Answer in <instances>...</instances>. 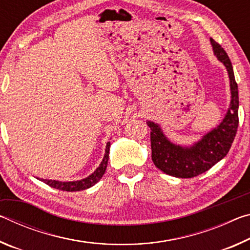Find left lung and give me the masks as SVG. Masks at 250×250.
<instances>
[{
	"mask_svg": "<svg viewBox=\"0 0 250 250\" xmlns=\"http://www.w3.org/2000/svg\"><path fill=\"white\" fill-rule=\"evenodd\" d=\"M210 44L215 56L226 67L230 83V104L221 124L194 145L182 146L168 140L158 124L146 122L151 129L152 161L154 166L166 174L181 179L200 175L225 158L238 128V86L230 59L213 39H210Z\"/></svg>",
	"mask_w": 250,
	"mask_h": 250,
	"instance_id": "8db88e82",
	"label": "left lung"
}]
</instances>
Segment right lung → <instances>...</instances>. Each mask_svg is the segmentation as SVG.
<instances>
[{"instance_id": "right-lung-1", "label": "right lung", "mask_w": 250, "mask_h": 250, "mask_svg": "<svg viewBox=\"0 0 250 250\" xmlns=\"http://www.w3.org/2000/svg\"><path fill=\"white\" fill-rule=\"evenodd\" d=\"M109 150H110V142H108L107 146H105V151H104L105 153L103 161H101L100 166L97 167V170L92 173V174L86 177V179L80 180V181H73V182H61V181L44 180V179H42L41 181H43L44 183L52 186L54 188L59 189V191L77 192V191H83V189L89 188L91 186H94L104 174L105 168H107V166H108Z\"/></svg>"}]
</instances>
